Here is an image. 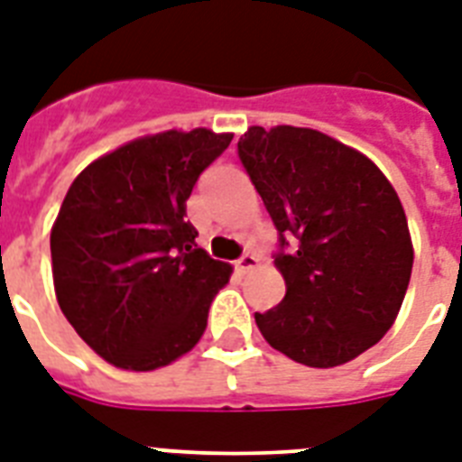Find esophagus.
<instances>
[{
  "label": "esophagus",
  "instance_id": "1",
  "mask_svg": "<svg viewBox=\"0 0 462 462\" xmlns=\"http://www.w3.org/2000/svg\"><path fill=\"white\" fill-rule=\"evenodd\" d=\"M256 265H258V258L254 256V254H244V256H239L237 261H235L237 273H249V270H254Z\"/></svg>",
  "mask_w": 462,
  "mask_h": 462
}]
</instances>
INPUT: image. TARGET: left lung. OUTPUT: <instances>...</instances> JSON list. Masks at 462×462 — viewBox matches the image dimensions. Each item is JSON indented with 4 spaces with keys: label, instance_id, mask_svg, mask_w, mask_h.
Segmentation results:
<instances>
[{
    "label": "left lung",
    "instance_id": "1",
    "mask_svg": "<svg viewBox=\"0 0 462 462\" xmlns=\"http://www.w3.org/2000/svg\"><path fill=\"white\" fill-rule=\"evenodd\" d=\"M237 153L275 223L287 294L256 313L270 346L309 367L354 361L387 335L413 244L399 194L373 161L310 127H249Z\"/></svg>",
    "mask_w": 462,
    "mask_h": 462
}]
</instances>
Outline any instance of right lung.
<instances>
[{"mask_svg":"<svg viewBox=\"0 0 462 462\" xmlns=\"http://www.w3.org/2000/svg\"><path fill=\"white\" fill-rule=\"evenodd\" d=\"M232 134L206 127L127 142L73 180L51 227L66 320L123 370H156L201 339L232 268L197 246L185 218L199 175Z\"/></svg>","mask_w":462,"mask_h":462,"instance_id":"add662e5","label":"right lung"}]
</instances>
